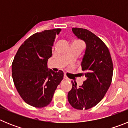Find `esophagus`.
I'll use <instances>...</instances> for the list:
<instances>
[{
	"label": "esophagus",
	"instance_id": "1",
	"mask_svg": "<svg viewBox=\"0 0 128 128\" xmlns=\"http://www.w3.org/2000/svg\"><path fill=\"white\" fill-rule=\"evenodd\" d=\"M63 79H64V80H69V79H68V78H67V77L66 76H64V77H63Z\"/></svg>",
	"mask_w": 128,
	"mask_h": 128
}]
</instances>
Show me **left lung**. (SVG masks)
<instances>
[{"instance_id": "8db88e82", "label": "left lung", "mask_w": 128, "mask_h": 128, "mask_svg": "<svg viewBox=\"0 0 128 128\" xmlns=\"http://www.w3.org/2000/svg\"><path fill=\"white\" fill-rule=\"evenodd\" d=\"M72 32L85 42L86 50L81 65L86 80L79 87L72 81L68 100L77 110H88L98 104L108 91L113 76V63L104 43L90 30L72 28Z\"/></svg>"}]
</instances>
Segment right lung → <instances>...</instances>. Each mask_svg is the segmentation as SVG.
I'll return each mask as SVG.
<instances>
[{
  "mask_svg": "<svg viewBox=\"0 0 128 128\" xmlns=\"http://www.w3.org/2000/svg\"><path fill=\"white\" fill-rule=\"evenodd\" d=\"M60 31L61 29H53L32 34L19 47L13 60L14 86L22 99L34 107L43 108L50 104L63 80V71L54 72L47 67L56 35Z\"/></svg>",
  "mask_w": 128,
  "mask_h": 128,
  "instance_id": "1",
  "label": "right lung"
}]
</instances>
